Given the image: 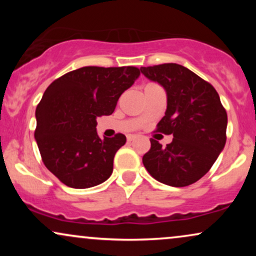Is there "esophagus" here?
<instances>
[{"mask_svg": "<svg viewBox=\"0 0 256 256\" xmlns=\"http://www.w3.org/2000/svg\"><path fill=\"white\" fill-rule=\"evenodd\" d=\"M134 138H136V134H128V142H131V140H134Z\"/></svg>", "mask_w": 256, "mask_h": 256, "instance_id": "34e87169", "label": "esophagus"}]
</instances>
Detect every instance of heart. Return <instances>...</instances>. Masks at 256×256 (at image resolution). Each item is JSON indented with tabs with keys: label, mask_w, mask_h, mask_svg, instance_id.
Segmentation results:
<instances>
[{
	"label": "heart",
	"mask_w": 256,
	"mask_h": 256,
	"mask_svg": "<svg viewBox=\"0 0 256 256\" xmlns=\"http://www.w3.org/2000/svg\"><path fill=\"white\" fill-rule=\"evenodd\" d=\"M149 85H155V84H148V85H146V86H149Z\"/></svg>",
	"instance_id": "1"
}]
</instances>
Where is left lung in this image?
I'll return each instance as SVG.
<instances>
[{"mask_svg":"<svg viewBox=\"0 0 256 256\" xmlns=\"http://www.w3.org/2000/svg\"><path fill=\"white\" fill-rule=\"evenodd\" d=\"M140 72L166 90L167 110L156 131L173 136L165 148L150 138L143 165L160 183L188 186L210 171L224 149L228 114L212 85L182 64L140 67Z\"/></svg>","mask_w":256,"mask_h":256,"instance_id":"1","label":"left lung"}]
</instances>
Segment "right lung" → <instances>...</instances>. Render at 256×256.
<instances>
[{
  "label": "right lung",
  "mask_w": 256,
  "mask_h": 256,
  "mask_svg": "<svg viewBox=\"0 0 256 256\" xmlns=\"http://www.w3.org/2000/svg\"><path fill=\"white\" fill-rule=\"evenodd\" d=\"M140 72L137 67L86 66L55 79L36 108L34 138L46 168L64 185L86 189L113 172L116 152L126 137H98L96 119L110 116L122 92Z\"/></svg>",
  "instance_id": "obj_1"
}]
</instances>
